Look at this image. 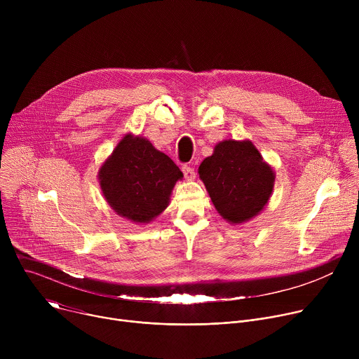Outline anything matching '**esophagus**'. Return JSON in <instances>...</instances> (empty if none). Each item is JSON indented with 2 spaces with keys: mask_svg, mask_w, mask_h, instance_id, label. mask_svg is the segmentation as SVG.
Returning a JSON list of instances; mask_svg holds the SVG:
<instances>
[{
  "mask_svg": "<svg viewBox=\"0 0 359 359\" xmlns=\"http://www.w3.org/2000/svg\"><path fill=\"white\" fill-rule=\"evenodd\" d=\"M182 170H183V173H184V179H186V180H194V177H196V172H194V169H193V168H190V166L184 165Z\"/></svg>",
  "mask_w": 359,
  "mask_h": 359,
  "instance_id": "1",
  "label": "esophagus"
}]
</instances>
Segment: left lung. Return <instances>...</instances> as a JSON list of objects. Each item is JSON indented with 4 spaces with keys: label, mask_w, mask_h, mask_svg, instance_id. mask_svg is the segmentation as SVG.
<instances>
[{
    "label": "left lung",
    "mask_w": 359,
    "mask_h": 359,
    "mask_svg": "<svg viewBox=\"0 0 359 359\" xmlns=\"http://www.w3.org/2000/svg\"><path fill=\"white\" fill-rule=\"evenodd\" d=\"M217 213L230 224L259 216L273 194L276 172L251 140L226 139L198 166Z\"/></svg>",
    "instance_id": "left-lung-1"
}]
</instances>
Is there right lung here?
Masks as SVG:
<instances>
[{"mask_svg": "<svg viewBox=\"0 0 359 359\" xmlns=\"http://www.w3.org/2000/svg\"><path fill=\"white\" fill-rule=\"evenodd\" d=\"M183 173L146 137L126 133L97 172L111 209L135 224H147L166 210Z\"/></svg>", "mask_w": 359, "mask_h": 359, "instance_id": "right-lung-1", "label": "right lung"}]
</instances>
